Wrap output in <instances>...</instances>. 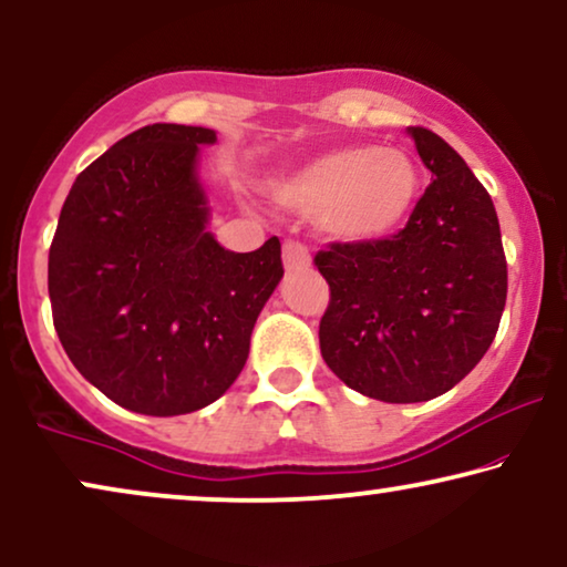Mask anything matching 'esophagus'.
<instances>
[{
    "instance_id": "esophagus-1",
    "label": "esophagus",
    "mask_w": 567,
    "mask_h": 567,
    "mask_svg": "<svg viewBox=\"0 0 567 567\" xmlns=\"http://www.w3.org/2000/svg\"><path fill=\"white\" fill-rule=\"evenodd\" d=\"M282 261H285V269H306L311 267V254H308V248L300 244V240H288L282 248Z\"/></svg>"
}]
</instances>
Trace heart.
<instances>
[{"instance_id": "1", "label": "heart", "mask_w": 567, "mask_h": 567, "mask_svg": "<svg viewBox=\"0 0 567 567\" xmlns=\"http://www.w3.org/2000/svg\"><path fill=\"white\" fill-rule=\"evenodd\" d=\"M422 176L399 147H342L316 157L277 186L279 205L327 220L337 238L371 244L394 236L420 199Z\"/></svg>"}]
</instances>
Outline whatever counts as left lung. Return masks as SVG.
I'll use <instances>...</instances> for the list:
<instances>
[{
    "instance_id": "left-lung-1",
    "label": "left lung",
    "mask_w": 567,
    "mask_h": 567,
    "mask_svg": "<svg viewBox=\"0 0 567 567\" xmlns=\"http://www.w3.org/2000/svg\"><path fill=\"white\" fill-rule=\"evenodd\" d=\"M433 181L399 233L329 244L313 264L329 282L321 354L347 386L391 404L454 389L501 327L508 292L501 225L462 155L410 126Z\"/></svg>"
}]
</instances>
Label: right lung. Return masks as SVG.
<instances>
[{"mask_svg":"<svg viewBox=\"0 0 567 567\" xmlns=\"http://www.w3.org/2000/svg\"><path fill=\"white\" fill-rule=\"evenodd\" d=\"M205 126L150 124L80 173L49 251L54 329L111 402L171 417L220 399L282 277L277 238L223 248L196 178Z\"/></svg>","mask_w":567,"mask_h":567,"instance_id":"add662e5","label":"right lung"}]
</instances>
